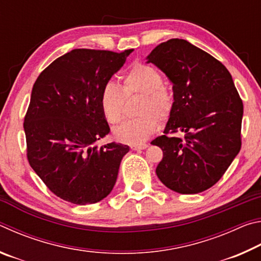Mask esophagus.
<instances>
[{"label":"esophagus","instance_id":"esophagus-1","mask_svg":"<svg viewBox=\"0 0 261 261\" xmlns=\"http://www.w3.org/2000/svg\"><path fill=\"white\" fill-rule=\"evenodd\" d=\"M148 145L147 144H141V145H131V149L132 151H139V149H145L147 148Z\"/></svg>","mask_w":261,"mask_h":261}]
</instances>
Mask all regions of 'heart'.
<instances>
[{"instance_id": "obj_1", "label": "heart", "mask_w": 261, "mask_h": 261, "mask_svg": "<svg viewBox=\"0 0 261 261\" xmlns=\"http://www.w3.org/2000/svg\"><path fill=\"white\" fill-rule=\"evenodd\" d=\"M132 95H141L138 108L140 116L114 129V137L121 143L139 145L158 130V117L162 122L169 120L175 107V94L163 83L162 73L156 68L136 62L123 74L122 88L112 82L101 88L99 102L106 121L110 124L120 123L125 98Z\"/></svg>"}]
</instances>
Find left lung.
<instances>
[{"label": "left lung", "mask_w": 261, "mask_h": 261, "mask_svg": "<svg viewBox=\"0 0 261 261\" xmlns=\"http://www.w3.org/2000/svg\"><path fill=\"white\" fill-rule=\"evenodd\" d=\"M148 62L173 83L175 107L163 136L152 141L163 152L159 179L182 194L213 187L242 146L243 101L227 68L183 39L156 46ZM183 132L184 137L175 133Z\"/></svg>", "instance_id": "1"}]
</instances>
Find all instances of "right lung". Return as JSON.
I'll return each mask as SVG.
<instances>
[{
	"label": "right lung",
	"instance_id": "right-lung-1",
	"mask_svg": "<svg viewBox=\"0 0 261 261\" xmlns=\"http://www.w3.org/2000/svg\"><path fill=\"white\" fill-rule=\"evenodd\" d=\"M131 51L73 49L51 62L34 83L24 117L26 156L61 199L95 204L116 183L129 146L95 145L110 132L99 98Z\"/></svg>",
	"mask_w": 261,
	"mask_h": 261
}]
</instances>
